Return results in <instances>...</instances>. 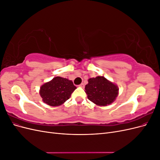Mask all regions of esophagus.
<instances>
[{"label": "esophagus", "mask_w": 160, "mask_h": 160, "mask_svg": "<svg viewBox=\"0 0 160 160\" xmlns=\"http://www.w3.org/2000/svg\"><path fill=\"white\" fill-rule=\"evenodd\" d=\"M79 86V87H81V88H83V87H84V83H81Z\"/></svg>", "instance_id": "esophagus-1"}]
</instances>
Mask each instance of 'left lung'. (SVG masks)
Segmentation results:
<instances>
[{
  "mask_svg": "<svg viewBox=\"0 0 160 160\" xmlns=\"http://www.w3.org/2000/svg\"><path fill=\"white\" fill-rule=\"evenodd\" d=\"M88 98L98 105L105 106L113 103L118 95V88L104 77H97L88 80L85 85Z\"/></svg>",
  "mask_w": 160,
  "mask_h": 160,
  "instance_id": "8db88e82",
  "label": "left lung"
}]
</instances>
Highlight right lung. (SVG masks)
Masks as SVG:
<instances>
[{"label":"right lung","instance_id":"right-lung-1","mask_svg":"<svg viewBox=\"0 0 160 160\" xmlns=\"http://www.w3.org/2000/svg\"><path fill=\"white\" fill-rule=\"evenodd\" d=\"M75 89L72 81L56 77L41 86L40 95L45 103L51 106H59L70 98Z\"/></svg>","mask_w":160,"mask_h":160}]
</instances>
